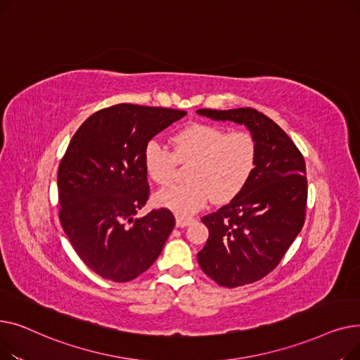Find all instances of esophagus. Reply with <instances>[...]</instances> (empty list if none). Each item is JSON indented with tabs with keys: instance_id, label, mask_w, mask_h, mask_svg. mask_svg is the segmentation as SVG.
I'll return each instance as SVG.
<instances>
[{
	"instance_id": "34e87169",
	"label": "esophagus",
	"mask_w": 360,
	"mask_h": 360,
	"mask_svg": "<svg viewBox=\"0 0 360 360\" xmlns=\"http://www.w3.org/2000/svg\"><path fill=\"white\" fill-rule=\"evenodd\" d=\"M194 219L193 217H185V216H176V228H185V226L190 224Z\"/></svg>"
}]
</instances>
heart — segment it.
I'll list each match as a JSON object with an SVG mask.
<instances>
[{"mask_svg":"<svg viewBox=\"0 0 360 360\" xmlns=\"http://www.w3.org/2000/svg\"><path fill=\"white\" fill-rule=\"evenodd\" d=\"M174 155L151 141L143 153L150 179L166 185L174 178L176 160L190 162L185 184L167 186L155 201L178 214L202 209L210 198L228 202L238 197L252 179L258 163V144L247 131L226 132L213 124H188L170 139Z\"/></svg>","mask_w":360,"mask_h":360,"instance_id":"b5f03b06","label":"heart"}]
</instances>
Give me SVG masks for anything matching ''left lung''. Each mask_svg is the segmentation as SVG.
I'll return each mask as SVG.
<instances>
[{"mask_svg":"<svg viewBox=\"0 0 360 360\" xmlns=\"http://www.w3.org/2000/svg\"><path fill=\"white\" fill-rule=\"evenodd\" d=\"M197 113L245 125L258 144L257 169L247 188L201 219L209 239L198 252L201 270L217 285H250L278 266L305 223V160L286 132L252 108Z\"/></svg>","mask_w":360,"mask_h":360,"instance_id":"1","label":"left lung"}]
</instances>
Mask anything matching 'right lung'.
<instances>
[{
  "label": "right lung",
  "instance_id": "add662e5",
  "mask_svg": "<svg viewBox=\"0 0 360 360\" xmlns=\"http://www.w3.org/2000/svg\"><path fill=\"white\" fill-rule=\"evenodd\" d=\"M185 115L120 103L94 112L72 136L58 167L60 220L74 251L101 277L134 280L153 266L175 228L167 209L134 216L150 194L146 146Z\"/></svg>",
  "mask_w": 360,
  "mask_h": 360
}]
</instances>
